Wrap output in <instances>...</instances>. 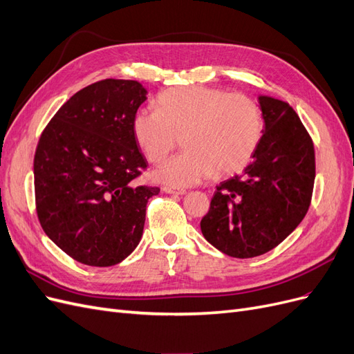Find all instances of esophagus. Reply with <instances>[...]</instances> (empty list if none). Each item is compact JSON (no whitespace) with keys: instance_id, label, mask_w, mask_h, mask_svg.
Listing matches in <instances>:
<instances>
[{"instance_id":"obj_1","label":"esophagus","mask_w":354,"mask_h":354,"mask_svg":"<svg viewBox=\"0 0 354 354\" xmlns=\"http://www.w3.org/2000/svg\"><path fill=\"white\" fill-rule=\"evenodd\" d=\"M162 190L165 192V194H169V195H185L186 190L185 189H176V187H162Z\"/></svg>"}]
</instances>
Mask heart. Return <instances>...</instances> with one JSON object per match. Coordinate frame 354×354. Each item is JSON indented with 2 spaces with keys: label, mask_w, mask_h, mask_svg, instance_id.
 Here are the masks:
<instances>
[{
  "label": "heart",
  "mask_w": 354,
  "mask_h": 354,
  "mask_svg": "<svg viewBox=\"0 0 354 354\" xmlns=\"http://www.w3.org/2000/svg\"><path fill=\"white\" fill-rule=\"evenodd\" d=\"M158 111L142 108L133 116V134L151 162H160L183 138L185 152L155 171L160 183L186 187L217 171L243 168L263 134V112L245 94L205 85H185L160 93Z\"/></svg>",
  "instance_id": "b5f03b06"
}]
</instances>
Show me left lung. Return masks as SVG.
<instances>
[{
	"label": "left lung",
	"mask_w": 354,
	"mask_h": 354,
	"mask_svg": "<svg viewBox=\"0 0 354 354\" xmlns=\"http://www.w3.org/2000/svg\"><path fill=\"white\" fill-rule=\"evenodd\" d=\"M264 130L242 176L217 186L201 230L236 259L273 250L303 221L315 185V147L286 102L259 95Z\"/></svg>",
	"instance_id": "8db88e82"
}]
</instances>
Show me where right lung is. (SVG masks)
Masks as SVG:
<instances>
[{"label": "right lung", "mask_w": 354, "mask_h": 354, "mask_svg": "<svg viewBox=\"0 0 354 354\" xmlns=\"http://www.w3.org/2000/svg\"><path fill=\"white\" fill-rule=\"evenodd\" d=\"M147 90L131 80H103L62 106L42 131L34 159L37 212L47 236L73 260L109 267L143 234L149 198L133 116Z\"/></svg>", "instance_id": "1"}]
</instances>
